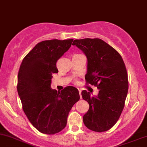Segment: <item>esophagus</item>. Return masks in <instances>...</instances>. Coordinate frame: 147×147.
I'll use <instances>...</instances> for the list:
<instances>
[{
  "label": "esophagus",
  "instance_id": "esophagus-1",
  "mask_svg": "<svg viewBox=\"0 0 147 147\" xmlns=\"http://www.w3.org/2000/svg\"><path fill=\"white\" fill-rule=\"evenodd\" d=\"M78 91H79V94H80V99H81L82 98V95H81V93H82V90H81L80 89H79Z\"/></svg>",
  "mask_w": 147,
  "mask_h": 147
}]
</instances>
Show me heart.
<instances>
[{"label":"heart","instance_id":"b5f03b06","mask_svg":"<svg viewBox=\"0 0 147 147\" xmlns=\"http://www.w3.org/2000/svg\"><path fill=\"white\" fill-rule=\"evenodd\" d=\"M76 83H77V81H76V82H75Z\"/></svg>","mask_w":147,"mask_h":147}]
</instances>
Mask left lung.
I'll use <instances>...</instances> for the list:
<instances>
[{"label": "left lung", "instance_id": "left-lung-1", "mask_svg": "<svg viewBox=\"0 0 147 147\" xmlns=\"http://www.w3.org/2000/svg\"><path fill=\"white\" fill-rule=\"evenodd\" d=\"M72 45L87 58L86 84L99 89L97 96L82 91L83 99L89 104L83 122L92 131H108L119 120L127 95L128 77L123 60L115 48L98 38L76 39Z\"/></svg>", "mask_w": 147, "mask_h": 147}]
</instances>
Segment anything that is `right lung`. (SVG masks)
Listing matches in <instances>:
<instances>
[{
	"instance_id": "1",
	"label": "right lung",
	"mask_w": 147,
	"mask_h": 147,
	"mask_svg": "<svg viewBox=\"0 0 147 147\" xmlns=\"http://www.w3.org/2000/svg\"><path fill=\"white\" fill-rule=\"evenodd\" d=\"M73 39L38 43L24 58L18 76L17 89L25 115L38 131L55 134L65 127L69 112L80 99L78 90L66 86L51 88L57 62L69 49Z\"/></svg>"
}]
</instances>
